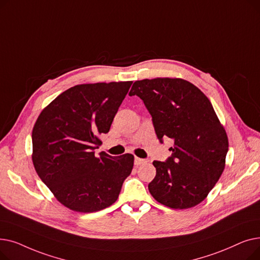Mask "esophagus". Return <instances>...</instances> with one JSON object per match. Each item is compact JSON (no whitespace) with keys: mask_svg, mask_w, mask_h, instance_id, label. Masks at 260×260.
I'll return each instance as SVG.
<instances>
[{"mask_svg":"<svg viewBox=\"0 0 260 260\" xmlns=\"http://www.w3.org/2000/svg\"><path fill=\"white\" fill-rule=\"evenodd\" d=\"M145 162H146L145 159H141V158H138V157H135V166L139 167V166L143 165V163H145Z\"/></svg>","mask_w":260,"mask_h":260,"instance_id":"34e87169","label":"esophagus"}]
</instances>
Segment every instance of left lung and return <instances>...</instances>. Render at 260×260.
<instances>
[{"mask_svg":"<svg viewBox=\"0 0 260 260\" xmlns=\"http://www.w3.org/2000/svg\"><path fill=\"white\" fill-rule=\"evenodd\" d=\"M143 100L160 142L174 140L172 156L154 161L152 196L175 210L193 208L207 198L225 167L229 140L212 103L197 86L180 78L136 81L129 95Z\"/></svg>","mask_w":260,"mask_h":260,"instance_id":"obj_1","label":"left lung"}]
</instances>
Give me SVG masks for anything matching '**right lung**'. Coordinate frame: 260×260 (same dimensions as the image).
Listing matches in <instances>:
<instances>
[{"label": "right lung", "instance_id": "right-lung-1", "mask_svg": "<svg viewBox=\"0 0 260 260\" xmlns=\"http://www.w3.org/2000/svg\"><path fill=\"white\" fill-rule=\"evenodd\" d=\"M133 81L80 84L68 88L39 115L32 129V163L50 192L79 213L101 211L119 197L134 156L113 157L102 144Z\"/></svg>", "mask_w": 260, "mask_h": 260}]
</instances>
